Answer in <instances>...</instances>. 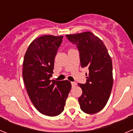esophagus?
Here are the masks:
<instances>
[{"label": "esophagus", "mask_w": 133, "mask_h": 133, "mask_svg": "<svg viewBox=\"0 0 133 133\" xmlns=\"http://www.w3.org/2000/svg\"><path fill=\"white\" fill-rule=\"evenodd\" d=\"M71 84H72V87H74L75 86H77V83H75V82H72V83H71Z\"/></svg>", "instance_id": "1"}]
</instances>
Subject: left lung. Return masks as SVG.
I'll list each match as a JSON object with an SVG mask.
<instances>
[{
	"label": "left lung",
	"instance_id": "left-lung-1",
	"mask_svg": "<svg viewBox=\"0 0 133 133\" xmlns=\"http://www.w3.org/2000/svg\"><path fill=\"white\" fill-rule=\"evenodd\" d=\"M77 45L81 66L87 67V83L78 86L83 93L78 98L83 112L95 114L105 107L113 84L112 60L101 39L90 32L66 35Z\"/></svg>",
	"mask_w": 133,
	"mask_h": 133
}]
</instances>
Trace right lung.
Masks as SVG:
<instances>
[{
	"label": "right lung",
	"mask_w": 133,
	"mask_h": 133,
	"mask_svg": "<svg viewBox=\"0 0 133 133\" xmlns=\"http://www.w3.org/2000/svg\"><path fill=\"white\" fill-rule=\"evenodd\" d=\"M63 36L44 35L32 41L24 57L23 77L29 97L38 111L49 117L64 110L70 81L50 80Z\"/></svg>",
	"instance_id": "add662e5"
}]
</instances>
